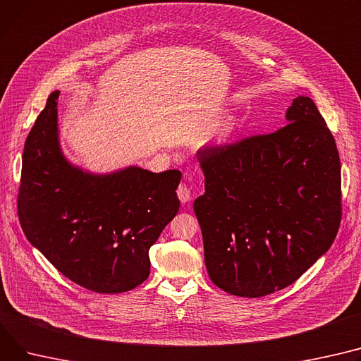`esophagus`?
<instances>
[{
    "label": "esophagus",
    "instance_id": "esophagus-1",
    "mask_svg": "<svg viewBox=\"0 0 361 361\" xmlns=\"http://www.w3.org/2000/svg\"><path fill=\"white\" fill-rule=\"evenodd\" d=\"M177 196L181 203H187L191 199V190L185 183H180L177 187Z\"/></svg>",
    "mask_w": 361,
    "mask_h": 361
}]
</instances>
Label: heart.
<instances>
[{"mask_svg": "<svg viewBox=\"0 0 361 361\" xmlns=\"http://www.w3.org/2000/svg\"><path fill=\"white\" fill-rule=\"evenodd\" d=\"M229 130H231V126H229V125H228V126H225V128H224V130H222V136H225Z\"/></svg>", "mask_w": 361, "mask_h": 361, "instance_id": "obj_1", "label": "heart"}]
</instances>
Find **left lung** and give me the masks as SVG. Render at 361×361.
<instances>
[{
  "label": "left lung",
  "instance_id": "left-lung-1",
  "mask_svg": "<svg viewBox=\"0 0 361 361\" xmlns=\"http://www.w3.org/2000/svg\"><path fill=\"white\" fill-rule=\"evenodd\" d=\"M286 118L274 132L197 152L206 269L235 296L290 286L329 250L341 224V164L324 117L300 95Z\"/></svg>",
  "mask_w": 361,
  "mask_h": 361
}]
</instances>
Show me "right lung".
Segmentation results:
<instances>
[{
  "instance_id": "obj_1",
  "label": "right lung",
  "mask_w": 361,
  "mask_h": 361,
  "mask_svg": "<svg viewBox=\"0 0 361 361\" xmlns=\"http://www.w3.org/2000/svg\"><path fill=\"white\" fill-rule=\"evenodd\" d=\"M59 91L24 143L17 213L24 235L71 281L123 293L149 276V248L180 207L178 170L137 166L90 176L71 166L58 143Z\"/></svg>"
}]
</instances>
